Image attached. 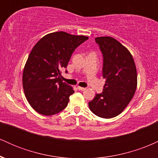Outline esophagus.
I'll return each mask as SVG.
<instances>
[{
	"instance_id": "34e87169",
	"label": "esophagus",
	"mask_w": 158,
	"mask_h": 158,
	"mask_svg": "<svg viewBox=\"0 0 158 158\" xmlns=\"http://www.w3.org/2000/svg\"><path fill=\"white\" fill-rule=\"evenodd\" d=\"M77 88L79 90H85V89H86L85 88H82V87H80V86H78Z\"/></svg>"
}]
</instances>
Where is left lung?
I'll list each match as a JSON object with an SVG mask.
<instances>
[{
  "instance_id": "obj_1",
  "label": "left lung",
  "mask_w": 158,
  "mask_h": 158,
  "mask_svg": "<svg viewBox=\"0 0 158 158\" xmlns=\"http://www.w3.org/2000/svg\"><path fill=\"white\" fill-rule=\"evenodd\" d=\"M95 41L103 56L106 84L102 93L96 94L88 106L98 117L113 118L122 113L135 95L137 69L131 52L118 41L109 36L97 37Z\"/></svg>"
}]
</instances>
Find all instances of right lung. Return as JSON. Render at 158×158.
I'll return each instance as SVG.
<instances>
[{
  "instance_id": "add662e5",
  "label": "right lung",
  "mask_w": 158,
  "mask_h": 158,
  "mask_svg": "<svg viewBox=\"0 0 158 158\" xmlns=\"http://www.w3.org/2000/svg\"><path fill=\"white\" fill-rule=\"evenodd\" d=\"M88 39L87 36L56 32L44 35L33 47L22 81L25 97L38 113L54 115L68 106L74 90L62 81L61 70L67 68L75 49Z\"/></svg>"
}]
</instances>
